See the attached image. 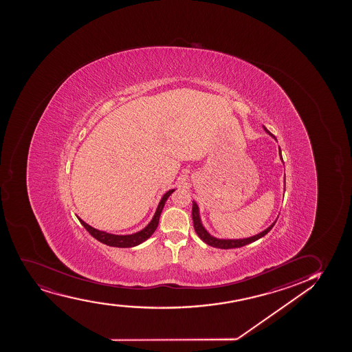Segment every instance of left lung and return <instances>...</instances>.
Here are the masks:
<instances>
[{
	"mask_svg": "<svg viewBox=\"0 0 352 352\" xmlns=\"http://www.w3.org/2000/svg\"><path fill=\"white\" fill-rule=\"evenodd\" d=\"M263 129L265 130V133H269L271 138H274L275 141H277L275 136H274L265 126H263ZM279 158H280V161L283 162L280 148H279ZM284 191H285V175H284ZM277 219H278V217H277ZM277 219L274 221V223H271V226H267L265 230H263L262 232H259V234H255V236H251V237H247V239H217V237H214L212 234H209V231L206 230L204 226H203L202 219H201V214H199V206H198L197 203L192 201V221H194V228L196 234H197L198 237L202 239L203 242L206 243L208 245L219 248V249H232V248L244 247V245H247V244L255 242L257 239H262L263 236H265V234L274 228L275 223L277 222Z\"/></svg>",
	"mask_w": 352,
	"mask_h": 352,
	"instance_id": "8db88e82",
	"label": "left lung"
}]
</instances>
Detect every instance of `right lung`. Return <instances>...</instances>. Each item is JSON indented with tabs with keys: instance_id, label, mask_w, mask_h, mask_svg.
Segmentation results:
<instances>
[{
	"instance_id": "right-lung-1",
	"label": "right lung",
	"mask_w": 352,
	"mask_h": 352,
	"mask_svg": "<svg viewBox=\"0 0 352 352\" xmlns=\"http://www.w3.org/2000/svg\"><path fill=\"white\" fill-rule=\"evenodd\" d=\"M176 189H171V190L166 191V194L163 195V197L161 198V201L158 203L157 209L155 211L154 217L153 219L148 223V226L146 228H143L142 230L135 232L131 234H109V232H105V231L98 230L95 229L93 226L87 224L83 219L77 217L80 219L82 226H85L87 231L89 232L93 237L107 244L109 247L116 248H133L136 247L141 243L146 242V239L151 237V234H154L155 230L157 229L158 222H160V216H161L162 210L164 208L166 201L169 197L170 195L173 194Z\"/></svg>"
}]
</instances>
